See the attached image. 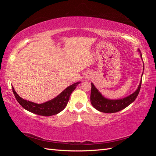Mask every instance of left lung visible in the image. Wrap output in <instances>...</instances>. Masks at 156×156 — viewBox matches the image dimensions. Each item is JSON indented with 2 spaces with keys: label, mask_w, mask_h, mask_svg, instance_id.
Instances as JSON below:
<instances>
[{
  "label": "left lung",
  "mask_w": 156,
  "mask_h": 156,
  "mask_svg": "<svg viewBox=\"0 0 156 156\" xmlns=\"http://www.w3.org/2000/svg\"><path fill=\"white\" fill-rule=\"evenodd\" d=\"M138 51H140L139 49ZM140 56L142 58V54H140ZM141 84L142 79L137 90L134 93L129 95V96L124 98L122 99L110 100L102 96V95L95 87L94 84L91 83V91L90 96L91 103L95 109L98 110L100 112L112 113L120 112V111L128 107L129 105L131 104L136 99L140 90Z\"/></svg>",
  "instance_id": "1"
}]
</instances>
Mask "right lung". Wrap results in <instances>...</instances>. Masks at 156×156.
<instances>
[{"label": "right lung", "instance_id": "1", "mask_svg": "<svg viewBox=\"0 0 156 156\" xmlns=\"http://www.w3.org/2000/svg\"><path fill=\"white\" fill-rule=\"evenodd\" d=\"M80 83V82H77V83H73L72 85L66 88L64 91H62L58 96L54 98V99L42 104H36L23 99L16 94L14 87H12L16 99L24 109L37 115L51 116L57 114L65 109L67 106L71 94Z\"/></svg>", "mask_w": 156, "mask_h": 156}]
</instances>
